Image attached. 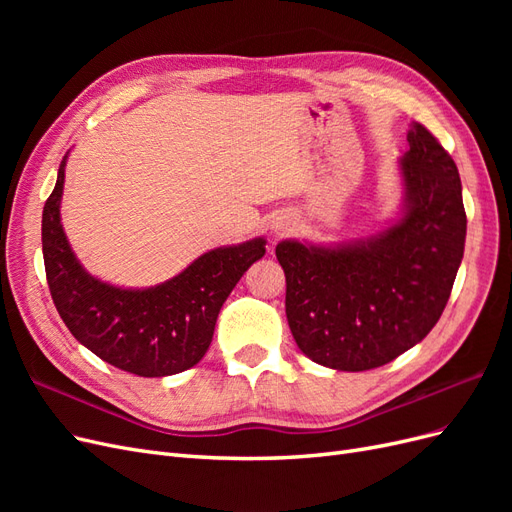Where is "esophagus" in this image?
I'll list each match as a JSON object with an SVG mask.
<instances>
[{
    "label": "esophagus",
    "mask_w": 512,
    "mask_h": 512,
    "mask_svg": "<svg viewBox=\"0 0 512 512\" xmlns=\"http://www.w3.org/2000/svg\"><path fill=\"white\" fill-rule=\"evenodd\" d=\"M275 235H284V232H288L292 228V220L288 218V215H280V218H275L273 224H271Z\"/></svg>",
    "instance_id": "34e87169"
}]
</instances>
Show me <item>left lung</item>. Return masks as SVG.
I'll return each instance as SVG.
<instances>
[{"mask_svg":"<svg viewBox=\"0 0 512 512\" xmlns=\"http://www.w3.org/2000/svg\"><path fill=\"white\" fill-rule=\"evenodd\" d=\"M399 160L404 205L376 235L318 245L280 241L286 318L314 363L365 371L391 363L436 327L466 245L459 170L421 123Z\"/></svg>","mask_w":512,"mask_h":512,"instance_id":"left-lung-1","label":"left lung"}]
</instances>
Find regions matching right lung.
Masks as SVG:
<instances>
[{"label":"right lung","instance_id":"1","mask_svg":"<svg viewBox=\"0 0 512 512\" xmlns=\"http://www.w3.org/2000/svg\"><path fill=\"white\" fill-rule=\"evenodd\" d=\"M68 153L42 211L46 282L61 320L79 342L117 369L143 378L173 376L194 367L213 339L232 288L265 256L262 237L198 256L179 275L151 288H119L85 271L61 226Z\"/></svg>","mask_w":512,"mask_h":512}]
</instances>
